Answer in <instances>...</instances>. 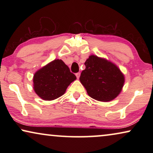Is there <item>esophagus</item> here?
Masks as SVG:
<instances>
[{
	"instance_id": "34e87169",
	"label": "esophagus",
	"mask_w": 153,
	"mask_h": 153,
	"mask_svg": "<svg viewBox=\"0 0 153 153\" xmlns=\"http://www.w3.org/2000/svg\"><path fill=\"white\" fill-rule=\"evenodd\" d=\"M76 76L77 79H79V77H80V73L78 72V73H76Z\"/></svg>"
}]
</instances>
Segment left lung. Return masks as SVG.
Wrapping results in <instances>:
<instances>
[{
  "instance_id": "left-lung-1",
  "label": "left lung",
  "mask_w": 153,
  "mask_h": 153,
  "mask_svg": "<svg viewBox=\"0 0 153 153\" xmlns=\"http://www.w3.org/2000/svg\"><path fill=\"white\" fill-rule=\"evenodd\" d=\"M81 83L88 95L100 102L114 100L122 91L125 76L118 67L108 60L91 55L85 62Z\"/></svg>"
}]
</instances>
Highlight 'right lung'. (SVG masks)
<instances>
[{
    "label": "right lung",
    "instance_id": "obj_1",
    "mask_svg": "<svg viewBox=\"0 0 153 153\" xmlns=\"http://www.w3.org/2000/svg\"><path fill=\"white\" fill-rule=\"evenodd\" d=\"M76 79L62 60L56 59L35 73L33 89L39 97L50 101L63 95Z\"/></svg>",
    "mask_w": 153,
    "mask_h": 153
}]
</instances>
